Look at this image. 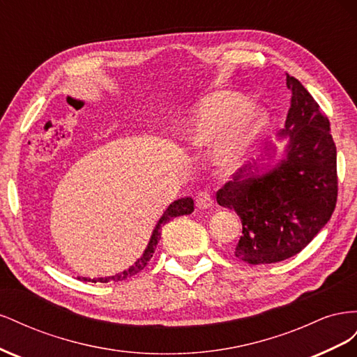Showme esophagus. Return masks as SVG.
<instances>
[{"instance_id":"obj_1","label":"esophagus","mask_w":357,"mask_h":357,"mask_svg":"<svg viewBox=\"0 0 357 357\" xmlns=\"http://www.w3.org/2000/svg\"><path fill=\"white\" fill-rule=\"evenodd\" d=\"M195 204H197V207H198L199 210H208V208L213 207L214 201H213V198H211V195H210L208 192L202 190V192H199L198 195H197Z\"/></svg>"}]
</instances>
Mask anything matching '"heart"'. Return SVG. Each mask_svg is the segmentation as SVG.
<instances>
[{
    "mask_svg": "<svg viewBox=\"0 0 357 357\" xmlns=\"http://www.w3.org/2000/svg\"><path fill=\"white\" fill-rule=\"evenodd\" d=\"M266 122L262 107L247 104L241 93L219 92L205 98L193 116L189 142L195 147H213L223 168H235L250 155Z\"/></svg>",
    "mask_w": 357,
    "mask_h": 357,
    "instance_id": "heart-1",
    "label": "heart"
}]
</instances>
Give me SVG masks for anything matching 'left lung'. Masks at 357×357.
Masks as SVG:
<instances>
[{"label":"left lung","mask_w":357,"mask_h":357,"mask_svg":"<svg viewBox=\"0 0 357 357\" xmlns=\"http://www.w3.org/2000/svg\"><path fill=\"white\" fill-rule=\"evenodd\" d=\"M291 92L284 129L262 164L240 169L218 190V204L235 210L243 235L235 257L250 265L282 262L298 255L323 229L337 205V147L331 125L299 80L287 74Z\"/></svg>","instance_id":"8db88e82"}]
</instances>
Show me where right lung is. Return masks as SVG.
Segmentation results:
<instances>
[{
    "label": "right lung",
    "mask_w": 357,
    "mask_h": 357,
    "mask_svg": "<svg viewBox=\"0 0 357 357\" xmlns=\"http://www.w3.org/2000/svg\"><path fill=\"white\" fill-rule=\"evenodd\" d=\"M193 211V199L190 197L186 198H180L177 201H174L172 204H169V207L162 214V218L158 220L155 229L152 232V236H150L149 244L146 247V250L143 252V255L139 256V259H137L135 264L129 266L128 269L122 273H117L114 275L110 277H100V278H88V277H79V280L82 282H92V283H110V282H123V280L132 277L135 274H138L139 271H143L144 266L149 264L150 259H152L158 241L160 238V226L165 225L167 222H169L171 219L177 218V215H185V214H190Z\"/></svg>",
    "instance_id": "obj_1"
}]
</instances>
